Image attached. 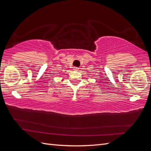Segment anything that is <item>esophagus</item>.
<instances>
[{"label": "esophagus", "mask_w": 151, "mask_h": 151, "mask_svg": "<svg viewBox=\"0 0 151 151\" xmlns=\"http://www.w3.org/2000/svg\"><path fill=\"white\" fill-rule=\"evenodd\" d=\"M73 70H74V71H78V70H79V68H77V67H74V68H73Z\"/></svg>", "instance_id": "1"}]
</instances>
